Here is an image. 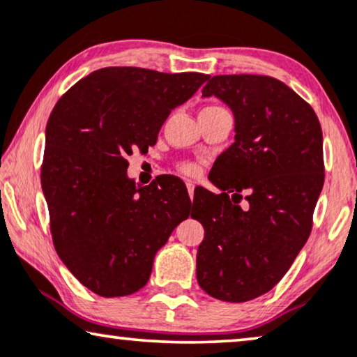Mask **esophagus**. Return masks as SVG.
Instances as JSON below:
<instances>
[{"label":"esophagus","mask_w":357,"mask_h":357,"mask_svg":"<svg viewBox=\"0 0 357 357\" xmlns=\"http://www.w3.org/2000/svg\"><path fill=\"white\" fill-rule=\"evenodd\" d=\"M186 186H188L189 196H191V199H192V194H194V186H196V184H194L192 181H188V183H186Z\"/></svg>","instance_id":"esophagus-1"}]
</instances>
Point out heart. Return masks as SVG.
<instances>
[{
	"instance_id": "b5f03b06",
	"label": "heart",
	"mask_w": 357,
	"mask_h": 357,
	"mask_svg": "<svg viewBox=\"0 0 357 357\" xmlns=\"http://www.w3.org/2000/svg\"><path fill=\"white\" fill-rule=\"evenodd\" d=\"M181 171H183V173L189 174V176H194V174H197V166L194 163H189V161H186V163L181 165Z\"/></svg>"
}]
</instances>
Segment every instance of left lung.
<instances>
[{"instance_id":"left-lung-1","label":"left lung","mask_w":357,"mask_h":357,"mask_svg":"<svg viewBox=\"0 0 357 357\" xmlns=\"http://www.w3.org/2000/svg\"><path fill=\"white\" fill-rule=\"evenodd\" d=\"M207 79L202 98L231 109L235 142L211 171L222 194L194 191L191 217L206 231L197 282L218 301L248 302L281 281L307 243L325 181L321 127L310 104L271 76Z\"/></svg>"}]
</instances>
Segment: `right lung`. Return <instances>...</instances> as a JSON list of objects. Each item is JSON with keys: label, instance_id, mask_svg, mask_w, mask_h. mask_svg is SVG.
Listing matches in <instances>:
<instances>
[{"label": "right lung", "instance_id": "1", "mask_svg": "<svg viewBox=\"0 0 357 357\" xmlns=\"http://www.w3.org/2000/svg\"><path fill=\"white\" fill-rule=\"evenodd\" d=\"M207 78L109 66L84 76L55 104L40 173L52 238L70 273L98 296L144 287L156 251L189 217L181 179L165 176L137 188L127 156L153 146L171 111Z\"/></svg>", "mask_w": 357, "mask_h": 357}]
</instances>
